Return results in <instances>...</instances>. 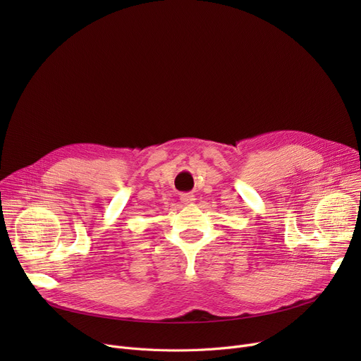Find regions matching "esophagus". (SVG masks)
Wrapping results in <instances>:
<instances>
[{
    "instance_id": "esophagus-1",
    "label": "esophagus",
    "mask_w": 361,
    "mask_h": 361,
    "mask_svg": "<svg viewBox=\"0 0 361 361\" xmlns=\"http://www.w3.org/2000/svg\"><path fill=\"white\" fill-rule=\"evenodd\" d=\"M180 200H181L184 204H188V203H193V202L196 200V197H195L193 193H183V195L180 196Z\"/></svg>"
}]
</instances>
